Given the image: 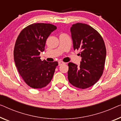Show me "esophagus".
<instances>
[{"instance_id": "esophagus-1", "label": "esophagus", "mask_w": 121, "mask_h": 121, "mask_svg": "<svg viewBox=\"0 0 121 121\" xmlns=\"http://www.w3.org/2000/svg\"><path fill=\"white\" fill-rule=\"evenodd\" d=\"M65 63L64 62H62V61H59V62H58V64H59V66H61V65L62 64H64Z\"/></svg>"}]
</instances>
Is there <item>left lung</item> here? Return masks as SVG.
I'll use <instances>...</instances> for the list:
<instances>
[{"label": "left lung", "mask_w": 121, "mask_h": 121, "mask_svg": "<svg viewBox=\"0 0 121 121\" xmlns=\"http://www.w3.org/2000/svg\"><path fill=\"white\" fill-rule=\"evenodd\" d=\"M74 50H80V66L69 62L68 79L75 87L87 89L93 85L103 73L106 48L101 35L92 27L77 23L71 28Z\"/></svg>", "instance_id": "1"}]
</instances>
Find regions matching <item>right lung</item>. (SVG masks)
Returning <instances> with one entry per match:
<instances>
[{
	"instance_id": "obj_1",
	"label": "right lung",
	"mask_w": 121,
	"mask_h": 121,
	"mask_svg": "<svg viewBox=\"0 0 121 121\" xmlns=\"http://www.w3.org/2000/svg\"><path fill=\"white\" fill-rule=\"evenodd\" d=\"M47 23H34L22 30L14 46L16 67L26 83L33 89L46 87L53 78L57 61L47 62L39 56L44 50L47 39L56 29Z\"/></svg>"
}]
</instances>
